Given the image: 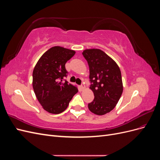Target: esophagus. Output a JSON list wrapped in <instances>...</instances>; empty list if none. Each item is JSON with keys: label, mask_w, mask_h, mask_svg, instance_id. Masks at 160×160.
I'll list each match as a JSON object with an SVG mask.
<instances>
[{"label": "esophagus", "mask_w": 160, "mask_h": 160, "mask_svg": "<svg viewBox=\"0 0 160 160\" xmlns=\"http://www.w3.org/2000/svg\"><path fill=\"white\" fill-rule=\"evenodd\" d=\"M84 88H85V85H81V86H80V89H81V90H83V89H84Z\"/></svg>", "instance_id": "esophagus-1"}]
</instances>
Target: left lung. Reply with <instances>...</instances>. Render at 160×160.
I'll return each instance as SVG.
<instances>
[{
    "mask_svg": "<svg viewBox=\"0 0 160 160\" xmlns=\"http://www.w3.org/2000/svg\"><path fill=\"white\" fill-rule=\"evenodd\" d=\"M89 67L90 88L94 99L89 109L103 115L113 110L123 92L122 73L117 63L100 49H87L82 52Z\"/></svg>",
    "mask_w": 160,
    "mask_h": 160,
    "instance_id": "left-lung-1",
    "label": "left lung"
}]
</instances>
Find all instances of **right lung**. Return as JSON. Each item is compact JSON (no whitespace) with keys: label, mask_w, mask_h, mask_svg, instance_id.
Segmentation results:
<instances>
[{"label":"right lung","mask_w":160,"mask_h":160,"mask_svg":"<svg viewBox=\"0 0 160 160\" xmlns=\"http://www.w3.org/2000/svg\"><path fill=\"white\" fill-rule=\"evenodd\" d=\"M75 53L63 47H53L41 56L34 68V92L43 109L49 113H62L78 92L76 87L64 79L68 75L65 63Z\"/></svg>","instance_id":"obj_1"}]
</instances>
